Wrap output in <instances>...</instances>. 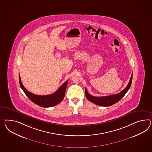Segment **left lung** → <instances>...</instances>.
<instances>
[{
  "label": "left lung",
  "mask_w": 152,
  "mask_h": 152,
  "mask_svg": "<svg viewBox=\"0 0 152 152\" xmlns=\"http://www.w3.org/2000/svg\"><path fill=\"white\" fill-rule=\"evenodd\" d=\"M133 73L131 75V77L130 78L129 84L126 86L125 89L123 90L120 93L114 94L110 96H101V97H95L93 96L88 93V91L86 88H85L86 91V96L88 100L94 103L96 105L101 106H110L111 105H113L116 104L118 101H120L122 97L125 96V94L128 91L129 89L132 81Z\"/></svg>",
  "instance_id": "left-lung-1"
}]
</instances>
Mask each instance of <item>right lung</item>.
<instances>
[{
  "mask_svg": "<svg viewBox=\"0 0 152 152\" xmlns=\"http://www.w3.org/2000/svg\"><path fill=\"white\" fill-rule=\"evenodd\" d=\"M20 86L28 98L36 105L43 107H50L57 105L64 99L68 80L63 83L55 93L47 95H37L28 91L23 85L20 76L19 75Z\"/></svg>",
  "mask_w": 152,
  "mask_h": 152,
  "instance_id": "obj_1",
  "label": "right lung"
}]
</instances>
